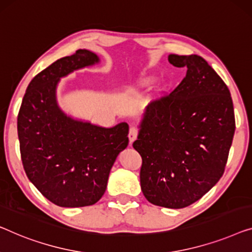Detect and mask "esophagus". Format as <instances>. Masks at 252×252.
Returning a JSON list of instances; mask_svg holds the SVG:
<instances>
[{
  "mask_svg": "<svg viewBox=\"0 0 252 252\" xmlns=\"http://www.w3.org/2000/svg\"><path fill=\"white\" fill-rule=\"evenodd\" d=\"M137 134H138V129L136 128V127H130L129 128V133H128V138H129V143L132 144L133 142L136 140L137 137Z\"/></svg>",
  "mask_w": 252,
  "mask_h": 252,
  "instance_id": "obj_1",
  "label": "esophagus"
}]
</instances>
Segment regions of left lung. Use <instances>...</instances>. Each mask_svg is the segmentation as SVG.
I'll use <instances>...</instances> for the list:
<instances>
[{
	"instance_id": "obj_1",
	"label": "left lung",
	"mask_w": 252,
	"mask_h": 252,
	"mask_svg": "<svg viewBox=\"0 0 252 252\" xmlns=\"http://www.w3.org/2000/svg\"><path fill=\"white\" fill-rule=\"evenodd\" d=\"M187 76L148 105L133 148L142 157V192L152 205L180 209L201 199L223 176L235 132L228 87L196 54H170Z\"/></svg>"
}]
</instances>
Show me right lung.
<instances>
[{
    "label": "right lung",
    "mask_w": 252,
    "mask_h": 252,
    "mask_svg": "<svg viewBox=\"0 0 252 252\" xmlns=\"http://www.w3.org/2000/svg\"><path fill=\"white\" fill-rule=\"evenodd\" d=\"M100 63L90 50L61 58L29 83L18 115V137L27 177L54 205L64 208L96 203L109 174L128 145V125L105 128L64 114L57 101L60 79Z\"/></svg>",
    "instance_id": "1"
}]
</instances>
